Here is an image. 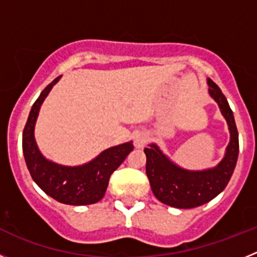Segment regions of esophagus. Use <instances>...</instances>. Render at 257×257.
Listing matches in <instances>:
<instances>
[{"mask_svg": "<svg viewBox=\"0 0 257 257\" xmlns=\"http://www.w3.org/2000/svg\"><path fill=\"white\" fill-rule=\"evenodd\" d=\"M148 143V135L140 133L135 136V147L136 148H144L145 144Z\"/></svg>", "mask_w": 257, "mask_h": 257, "instance_id": "esophagus-1", "label": "esophagus"}]
</instances>
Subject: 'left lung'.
<instances>
[{
	"mask_svg": "<svg viewBox=\"0 0 257 257\" xmlns=\"http://www.w3.org/2000/svg\"><path fill=\"white\" fill-rule=\"evenodd\" d=\"M207 83L208 92L219 105L230 133L225 156L219 165L202 171H190L175 165L156 144H149V148L144 149L152 192L158 201L171 207L194 208L210 202L225 189L237 165L239 142L234 115L219 86L210 78Z\"/></svg>",
	"mask_w": 257,
	"mask_h": 257,
	"instance_id": "8db88e82",
	"label": "left lung"
}]
</instances>
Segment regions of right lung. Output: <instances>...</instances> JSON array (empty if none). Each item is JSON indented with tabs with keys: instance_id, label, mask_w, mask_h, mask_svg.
<instances>
[{
	"instance_id": "1",
	"label": "right lung",
	"mask_w": 257,
	"mask_h": 257,
	"mask_svg": "<svg viewBox=\"0 0 257 257\" xmlns=\"http://www.w3.org/2000/svg\"><path fill=\"white\" fill-rule=\"evenodd\" d=\"M61 76L45 87L32 106L23 131V153L32 179L47 196L72 206L92 205L100 201L110 175L134 149L133 142L105 149L96 158L81 166H63L42 156L35 139V124L41 105Z\"/></svg>"
}]
</instances>
